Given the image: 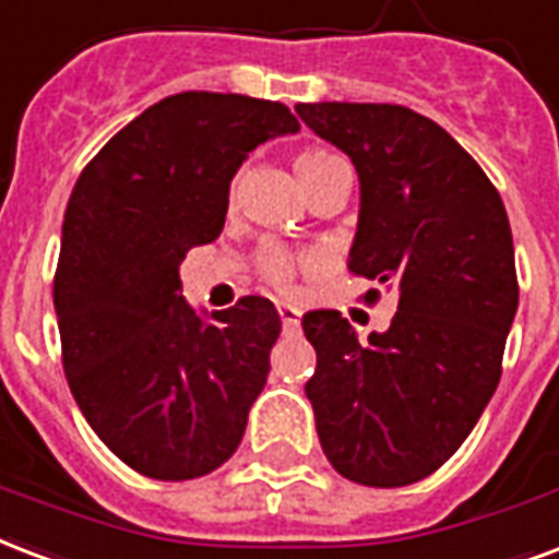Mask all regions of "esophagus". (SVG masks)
Wrapping results in <instances>:
<instances>
[{
  "mask_svg": "<svg viewBox=\"0 0 559 559\" xmlns=\"http://www.w3.org/2000/svg\"><path fill=\"white\" fill-rule=\"evenodd\" d=\"M276 309H280V321H283L285 333H295L297 326H300V309H295V306H285V304H280Z\"/></svg>",
  "mask_w": 559,
  "mask_h": 559,
  "instance_id": "34e87169",
  "label": "esophagus"
}]
</instances>
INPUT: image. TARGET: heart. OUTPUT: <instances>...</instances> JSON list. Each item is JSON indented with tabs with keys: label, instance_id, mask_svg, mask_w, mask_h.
<instances>
[{
	"label": "heart",
	"instance_id": "obj_1",
	"mask_svg": "<svg viewBox=\"0 0 559 559\" xmlns=\"http://www.w3.org/2000/svg\"><path fill=\"white\" fill-rule=\"evenodd\" d=\"M295 167L306 188H309V185H314L318 179H324V176H330L333 170L344 167V162L338 155L326 153V150H304V153L295 158ZM259 264H262V274L274 285H288L292 283V276H295V255L288 253V250H283V247H264Z\"/></svg>",
	"mask_w": 559,
	"mask_h": 559
}]
</instances>
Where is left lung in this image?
Returning <instances> with one entry per match:
<instances>
[{
	"label": "left lung",
	"instance_id": "8db88e82",
	"mask_svg": "<svg viewBox=\"0 0 559 559\" xmlns=\"http://www.w3.org/2000/svg\"><path fill=\"white\" fill-rule=\"evenodd\" d=\"M295 111L359 174L347 271L397 295L392 326L368 342L335 309L304 314L318 439L354 484H415L465 442L501 380L519 309L510 221L480 165L430 117L377 103Z\"/></svg>",
	"mask_w": 559,
	"mask_h": 559
}]
</instances>
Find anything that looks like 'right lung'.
Wrapping results in <instances>:
<instances>
[{
  "instance_id": "1",
  "label": "right lung",
  "mask_w": 559,
  "mask_h": 559,
  "mask_svg": "<svg viewBox=\"0 0 559 559\" xmlns=\"http://www.w3.org/2000/svg\"><path fill=\"white\" fill-rule=\"evenodd\" d=\"M297 129L283 103L185 91L123 126L70 194L52 285L67 383L146 477L194 480L241 444L280 314L264 297L200 314L179 264L221 235L247 155Z\"/></svg>"
}]
</instances>
